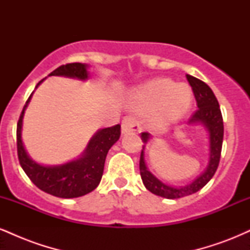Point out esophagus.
I'll list each match as a JSON object with an SVG mask.
<instances>
[{
  "mask_svg": "<svg viewBox=\"0 0 250 250\" xmlns=\"http://www.w3.org/2000/svg\"><path fill=\"white\" fill-rule=\"evenodd\" d=\"M122 134H128L131 131L139 130V123L134 117H125L122 121Z\"/></svg>",
  "mask_w": 250,
  "mask_h": 250,
  "instance_id": "1",
  "label": "esophagus"
}]
</instances>
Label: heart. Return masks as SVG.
Masks as SVG:
<instances>
[{"label":"heart","mask_w":250,"mask_h":250,"mask_svg":"<svg viewBox=\"0 0 250 250\" xmlns=\"http://www.w3.org/2000/svg\"><path fill=\"white\" fill-rule=\"evenodd\" d=\"M193 104V93L187 84L156 77L134 90L130 107L137 111H150L149 125L159 131L167 130L183 119Z\"/></svg>","instance_id":"heart-1"}]
</instances>
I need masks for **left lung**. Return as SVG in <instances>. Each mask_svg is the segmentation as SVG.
<instances>
[{
    "mask_svg": "<svg viewBox=\"0 0 250 250\" xmlns=\"http://www.w3.org/2000/svg\"><path fill=\"white\" fill-rule=\"evenodd\" d=\"M187 80L193 88L195 99L197 102V108H199L191 115L190 120H189V125H201L207 130L209 160L205 171H202L190 183L185 186H169L157 179L148 169L147 163H146L145 149L146 145L149 142L151 136L148 133H142L141 139L145 146H143L141 157H140V173H141L143 185L149 191L157 195V196L165 197V199H180V197H185L196 193L205 187L214 176L215 171L219 167L221 150H222L223 120L219 102H217L213 90L205 82L191 75H187Z\"/></svg>",
    "mask_w": 250,
    "mask_h": 250,
    "instance_id": "obj_1",
    "label": "left lung"
}]
</instances>
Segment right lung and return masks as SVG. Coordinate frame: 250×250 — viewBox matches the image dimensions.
<instances>
[{
    "instance_id": "right-lung-1",
    "label": "right lung",
    "mask_w": 250,
    "mask_h": 250,
    "mask_svg": "<svg viewBox=\"0 0 250 250\" xmlns=\"http://www.w3.org/2000/svg\"><path fill=\"white\" fill-rule=\"evenodd\" d=\"M49 76H63L69 79H77L87 81L89 79L88 64L85 63H68L61 65ZM37 83L35 89L41 83ZM34 91L25 102L23 110L17 123V154L20 165L31 182L44 193L62 199H73L90 193L99 186L102 179L105 157L109 149L117 142L121 135V125H116L110 128L97 130L90 141L88 142L84 151L75 160L62 165L48 166L36 162L28 155L22 141V127H23L24 111L29 104Z\"/></svg>"
}]
</instances>
